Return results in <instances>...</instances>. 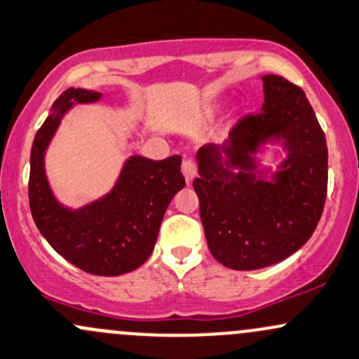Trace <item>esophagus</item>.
Listing matches in <instances>:
<instances>
[{
    "label": "esophagus",
    "mask_w": 359,
    "mask_h": 359,
    "mask_svg": "<svg viewBox=\"0 0 359 359\" xmlns=\"http://www.w3.org/2000/svg\"><path fill=\"white\" fill-rule=\"evenodd\" d=\"M181 171H183L187 183H190V181L196 176V164L191 159H184L183 164H181Z\"/></svg>",
    "instance_id": "obj_1"
}]
</instances>
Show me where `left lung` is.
I'll return each instance as SVG.
<instances>
[{
    "label": "left lung",
    "instance_id": "left-lung-1",
    "mask_svg": "<svg viewBox=\"0 0 359 359\" xmlns=\"http://www.w3.org/2000/svg\"><path fill=\"white\" fill-rule=\"evenodd\" d=\"M262 111L246 114L222 145L198 149L194 180L210 253L224 267L257 271L283 262L310 240L327 196V142L303 88L265 75ZM283 140L287 161L271 182L255 154Z\"/></svg>",
    "mask_w": 359,
    "mask_h": 359
}]
</instances>
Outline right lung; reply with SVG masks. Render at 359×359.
<instances>
[{
	"label": "right lung",
	"instance_id": "add662e5",
	"mask_svg": "<svg viewBox=\"0 0 359 359\" xmlns=\"http://www.w3.org/2000/svg\"><path fill=\"white\" fill-rule=\"evenodd\" d=\"M101 95L72 87L53 104L30 150L29 203L37 229L65 260L94 276H121L150 257L165 209L184 178L180 156L164 161L132 156L111 194L79 210L61 205L46 178V149L73 104L95 102Z\"/></svg>",
	"mask_w": 359,
	"mask_h": 359
}]
</instances>
